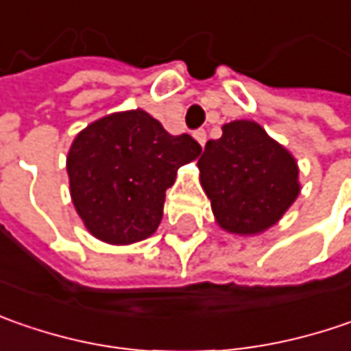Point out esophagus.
Returning <instances> with one entry per match:
<instances>
[{
    "mask_svg": "<svg viewBox=\"0 0 351 351\" xmlns=\"http://www.w3.org/2000/svg\"><path fill=\"white\" fill-rule=\"evenodd\" d=\"M194 139H196V141H198L200 145L204 147V143H206V131L204 130H196V131H194Z\"/></svg>",
    "mask_w": 351,
    "mask_h": 351,
    "instance_id": "34e87169",
    "label": "esophagus"
}]
</instances>
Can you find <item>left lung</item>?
Returning <instances> with one entry per match:
<instances>
[{
  "label": "left lung",
  "mask_w": 351,
  "mask_h": 351,
  "mask_svg": "<svg viewBox=\"0 0 351 351\" xmlns=\"http://www.w3.org/2000/svg\"><path fill=\"white\" fill-rule=\"evenodd\" d=\"M221 131L198 159L200 182L223 230L259 234L298 196L297 162L255 121H232Z\"/></svg>",
  "instance_id": "8db88e82"
}]
</instances>
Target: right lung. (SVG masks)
I'll list each match as a JSON object with an SVG mask.
<instances>
[{"mask_svg":"<svg viewBox=\"0 0 351 351\" xmlns=\"http://www.w3.org/2000/svg\"><path fill=\"white\" fill-rule=\"evenodd\" d=\"M200 151L189 133H167L143 110L101 117L70 147L66 171L76 212L101 241L145 239L159 228L176 171Z\"/></svg>","mask_w":351,"mask_h":351,"instance_id":"right-lung-1","label":"right lung"}]
</instances>
